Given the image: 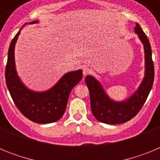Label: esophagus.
<instances>
[{"mask_svg": "<svg viewBox=\"0 0 160 160\" xmlns=\"http://www.w3.org/2000/svg\"><path fill=\"white\" fill-rule=\"evenodd\" d=\"M90 71H91V70H90V68L87 67V66H85V67L82 68V73H83V74H84V76H86L87 74L90 73Z\"/></svg>", "mask_w": 160, "mask_h": 160, "instance_id": "34e87169", "label": "esophagus"}]
</instances>
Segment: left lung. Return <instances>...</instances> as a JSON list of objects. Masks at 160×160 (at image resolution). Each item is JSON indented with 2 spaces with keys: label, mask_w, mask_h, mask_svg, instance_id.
Instances as JSON below:
<instances>
[{
  "label": "left lung",
  "mask_w": 160,
  "mask_h": 160,
  "mask_svg": "<svg viewBox=\"0 0 160 160\" xmlns=\"http://www.w3.org/2000/svg\"><path fill=\"white\" fill-rule=\"evenodd\" d=\"M135 32L143 45L145 70L142 82L131 96L122 101L114 100L94 76L87 75L85 78L90 91L91 111L96 119L103 123H123L134 118L145 103L153 86L155 71L151 45L138 23L135 25Z\"/></svg>",
  "instance_id": "1"
}]
</instances>
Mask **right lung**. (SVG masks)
Returning <instances> with one entry per match:
<instances>
[{"mask_svg": "<svg viewBox=\"0 0 160 160\" xmlns=\"http://www.w3.org/2000/svg\"><path fill=\"white\" fill-rule=\"evenodd\" d=\"M38 23V21L25 23L11 42L5 67V81L11 97L22 114L32 122L46 124L56 122L62 117L70 91L82 78V70L67 72L54 86L44 91H35L24 84L17 72L15 46L22 28L25 25Z\"/></svg>", "mask_w": 160, "mask_h": 160, "instance_id": "1", "label": "right lung"}]
</instances>
